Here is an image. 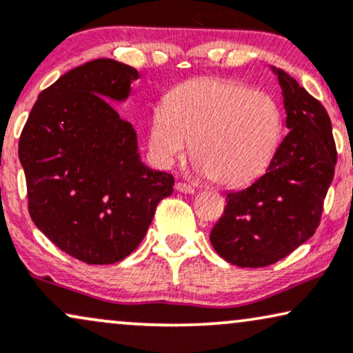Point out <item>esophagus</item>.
<instances>
[{
	"label": "esophagus",
	"mask_w": 353,
	"mask_h": 353,
	"mask_svg": "<svg viewBox=\"0 0 353 353\" xmlns=\"http://www.w3.org/2000/svg\"><path fill=\"white\" fill-rule=\"evenodd\" d=\"M176 190H177V192H182V194H194V189H192L190 185L184 184V182H177V184H176Z\"/></svg>",
	"instance_id": "obj_1"
}]
</instances>
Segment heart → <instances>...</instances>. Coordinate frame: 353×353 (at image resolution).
<instances>
[{"instance_id": "heart-1", "label": "heart", "mask_w": 353, "mask_h": 353, "mask_svg": "<svg viewBox=\"0 0 353 353\" xmlns=\"http://www.w3.org/2000/svg\"><path fill=\"white\" fill-rule=\"evenodd\" d=\"M282 114L274 97L220 78H194L169 92L150 122V150L163 168L184 158L200 172L236 187L264 171L279 145Z\"/></svg>"}]
</instances>
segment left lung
Wrapping results in <instances>:
<instances>
[{
	"label": "left lung",
	"instance_id": "obj_1",
	"mask_svg": "<svg viewBox=\"0 0 353 353\" xmlns=\"http://www.w3.org/2000/svg\"><path fill=\"white\" fill-rule=\"evenodd\" d=\"M282 88L288 135L265 174L228 192L210 243L238 267H265L314 234L337 163L332 125L324 105L283 70L270 66Z\"/></svg>",
	"mask_w": 353,
	"mask_h": 353
}]
</instances>
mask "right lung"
Returning <instances> with one entry per match:
<instances>
[{"label":"right lung","instance_id":"obj_1","mask_svg":"<svg viewBox=\"0 0 353 353\" xmlns=\"http://www.w3.org/2000/svg\"><path fill=\"white\" fill-rule=\"evenodd\" d=\"M140 73L97 58L39 94L19 140L29 213L61 251L114 264L135 251L174 177L141 161L137 133L112 102L128 99Z\"/></svg>","mask_w":353,"mask_h":353}]
</instances>
